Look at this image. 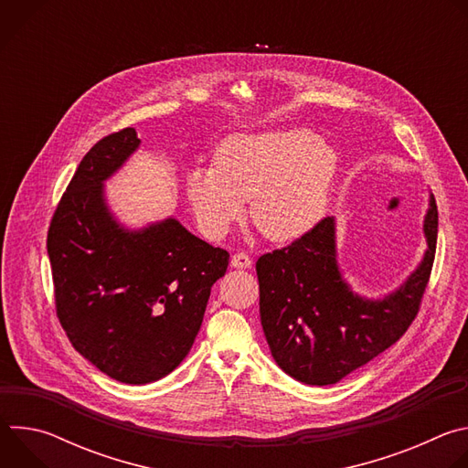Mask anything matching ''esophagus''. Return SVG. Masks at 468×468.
<instances>
[{"instance_id":"1","label":"esophagus","mask_w":468,"mask_h":468,"mask_svg":"<svg viewBox=\"0 0 468 468\" xmlns=\"http://www.w3.org/2000/svg\"><path fill=\"white\" fill-rule=\"evenodd\" d=\"M231 266H233V269H250V266H251V259H250L244 251L235 253V255L231 257Z\"/></svg>"}]
</instances>
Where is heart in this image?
<instances>
[{
  "instance_id": "1",
  "label": "heart",
  "mask_w": 468,
  "mask_h": 468,
  "mask_svg": "<svg viewBox=\"0 0 468 468\" xmlns=\"http://www.w3.org/2000/svg\"><path fill=\"white\" fill-rule=\"evenodd\" d=\"M339 159L305 129L237 133L220 143L213 166L185 176L192 213L209 237H222L250 202L253 226L272 242H292L324 217Z\"/></svg>"
}]
</instances>
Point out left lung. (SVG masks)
I'll return each mask as SVG.
<instances>
[{
    "label": "left lung",
    "mask_w": 468,
    "mask_h": 468,
    "mask_svg": "<svg viewBox=\"0 0 468 468\" xmlns=\"http://www.w3.org/2000/svg\"><path fill=\"white\" fill-rule=\"evenodd\" d=\"M437 206L424 215L428 248L408 280L381 298L352 291L327 217L291 246L257 259L259 311L278 367L305 385H333L404 335L419 313L437 246Z\"/></svg>",
    "instance_id": "1"
}]
</instances>
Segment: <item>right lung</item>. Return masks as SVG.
<instances>
[{
	"instance_id": "right-lung-1",
	"label": "right lung",
	"mask_w": 468,
	"mask_h": 468,
	"mask_svg": "<svg viewBox=\"0 0 468 468\" xmlns=\"http://www.w3.org/2000/svg\"><path fill=\"white\" fill-rule=\"evenodd\" d=\"M139 146L133 127L94 144L48 231L60 325L87 361L129 385L157 381L179 367L229 262L226 250L174 217L139 229L114 217L105 181Z\"/></svg>"
}]
</instances>
